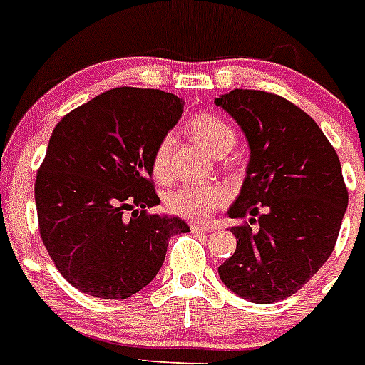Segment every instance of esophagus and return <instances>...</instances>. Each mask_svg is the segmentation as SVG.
Instances as JSON below:
<instances>
[{
	"mask_svg": "<svg viewBox=\"0 0 365 365\" xmlns=\"http://www.w3.org/2000/svg\"><path fill=\"white\" fill-rule=\"evenodd\" d=\"M213 227L208 223H192L191 225V232L195 234H206V232H212Z\"/></svg>",
	"mask_w": 365,
	"mask_h": 365,
	"instance_id": "esophagus-1",
	"label": "esophagus"
}]
</instances>
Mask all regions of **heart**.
Wrapping results in <instances>:
<instances>
[{"label": "heart", "instance_id": "b5f03b06", "mask_svg": "<svg viewBox=\"0 0 365 365\" xmlns=\"http://www.w3.org/2000/svg\"><path fill=\"white\" fill-rule=\"evenodd\" d=\"M187 131L197 138L208 152L227 153L236 142V133L225 120L215 114L192 115L187 123ZM170 136H163L157 142L152 155V174L155 180L165 182L170 165ZM230 197V191L217 183H187L173 189L165 198L167 210L174 215L185 219H206L221 208Z\"/></svg>", "mask_w": 365, "mask_h": 365}]
</instances>
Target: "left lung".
Here are the masks:
<instances>
[{"label":"left lung","mask_w":365,"mask_h":365,"mask_svg":"<svg viewBox=\"0 0 365 365\" xmlns=\"http://www.w3.org/2000/svg\"><path fill=\"white\" fill-rule=\"evenodd\" d=\"M215 105L238 121L251 150L229 210V217L250 215V223L230 229L236 251L219 266V277L255 304L285 300L336 247L349 202L341 163L313 118L285 97L232 90Z\"/></svg>","instance_id":"1"}]
</instances>
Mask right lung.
<instances>
[{"label": "right lung", "instance_id": "add662e5", "mask_svg": "<svg viewBox=\"0 0 365 365\" xmlns=\"http://www.w3.org/2000/svg\"><path fill=\"white\" fill-rule=\"evenodd\" d=\"M174 93L115 88L61 118L35 180L38 232L71 285L123 300L161 269L180 217L150 213L157 142L182 118ZM131 212V216H127Z\"/></svg>", "mask_w": 365, "mask_h": 365}]
</instances>
